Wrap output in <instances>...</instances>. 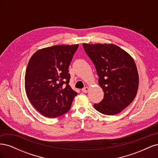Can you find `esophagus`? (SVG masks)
Masks as SVG:
<instances>
[{
  "instance_id": "obj_1",
  "label": "esophagus",
  "mask_w": 158,
  "mask_h": 158,
  "mask_svg": "<svg viewBox=\"0 0 158 158\" xmlns=\"http://www.w3.org/2000/svg\"><path fill=\"white\" fill-rule=\"evenodd\" d=\"M88 90H89V88H88V87H85L82 89V92H84V93H87L88 92Z\"/></svg>"
}]
</instances>
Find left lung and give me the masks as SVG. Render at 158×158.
<instances>
[{
  "label": "left lung",
  "mask_w": 158,
  "mask_h": 158,
  "mask_svg": "<svg viewBox=\"0 0 158 158\" xmlns=\"http://www.w3.org/2000/svg\"><path fill=\"white\" fill-rule=\"evenodd\" d=\"M85 52L95 65L98 82L104 92L98 111L107 115L118 114L135 98L138 74L135 62L128 52L113 44H84Z\"/></svg>",
  "instance_id": "left-lung-1"
}]
</instances>
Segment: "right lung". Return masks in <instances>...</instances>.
Instances as JSON below:
<instances>
[{
  "instance_id": "1",
  "label": "right lung",
  "mask_w": 158,
  "mask_h": 158,
  "mask_svg": "<svg viewBox=\"0 0 158 158\" xmlns=\"http://www.w3.org/2000/svg\"><path fill=\"white\" fill-rule=\"evenodd\" d=\"M79 45H55L36 51L25 74L27 96L38 111L49 118L67 113L78 93L70 86L69 67Z\"/></svg>"
}]
</instances>
